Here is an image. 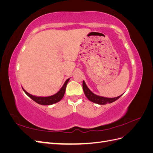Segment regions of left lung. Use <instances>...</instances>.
<instances>
[{"label":"left lung","instance_id":"1","mask_svg":"<svg viewBox=\"0 0 153 153\" xmlns=\"http://www.w3.org/2000/svg\"><path fill=\"white\" fill-rule=\"evenodd\" d=\"M82 86H83V90H84L85 95L86 96L88 100L92 101V102L99 104V105H105L106 103H112V102H114V101L118 100L120 97L123 95L122 94L118 97H116V98H105V97L97 96L95 94H94L93 92H92L89 88H88L87 86L86 85L84 81H83Z\"/></svg>","mask_w":153,"mask_h":153}]
</instances>
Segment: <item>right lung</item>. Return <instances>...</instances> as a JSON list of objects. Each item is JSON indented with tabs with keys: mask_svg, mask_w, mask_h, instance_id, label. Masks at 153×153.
Returning a JSON list of instances; mask_svg holds the SVG:
<instances>
[{
	"mask_svg": "<svg viewBox=\"0 0 153 153\" xmlns=\"http://www.w3.org/2000/svg\"><path fill=\"white\" fill-rule=\"evenodd\" d=\"M69 78L66 80L65 83H64V84L63 85L61 89H60V91L57 92V93L48 97H38V96L31 95L29 93H28L27 91H25L24 89H23V88L22 89L25 92V93L29 97H30L32 100H34L37 103L42 105H50L59 102L60 100H61V99L63 98V96L64 95V93H65L66 85L68 84V82H69Z\"/></svg>",
	"mask_w": 153,
	"mask_h": 153,
	"instance_id": "right-lung-1",
	"label": "right lung"
}]
</instances>
